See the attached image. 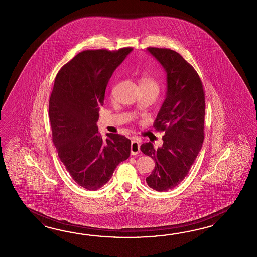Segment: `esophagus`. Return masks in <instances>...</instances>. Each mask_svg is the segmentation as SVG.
<instances>
[{
    "mask_svg": "<svg viewBox=\"0 0 257 257\" xmlns=\"http://www.w3.org/2000/svg\"><path fill=\"white\" fill-rule=\"evenodd\" d=\"M140 142H137L135 140H133L132 142H131V154L132 155H136L138 153L141 152V150H140Z\"/></svg>",
    "mask_w": 257,
    "mask_h": 257,
    "instance_id": "obj_1",
    "label": "esophagus"
}]
</instances>
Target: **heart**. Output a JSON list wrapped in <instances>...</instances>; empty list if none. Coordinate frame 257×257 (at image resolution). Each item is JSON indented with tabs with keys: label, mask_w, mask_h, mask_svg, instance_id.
I'll return each mask as SVG.
<instances>
[{
	"label": "heart",
	"mask_w": 257,
	"mask_h": 257,
	"mask_svg": "<svg viewBox=\"0 0 257 257\" xmlns=\"http://www.w3.org/2000/svg\"><path fill=\"white\" fill-rule=\"evenodd\" d=\"M139 87L143 88V89H151V90H155L158 91L159 84L158 82L151 76L150 74H142V76L139 78Z\"/></svg>",
	"instance_id": "heart-1"
}]
</instances>
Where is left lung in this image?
<instances>
[{"instance_id": "8db88e82", "label": "left lung", "mask_w": 257, "mask_h": 257, "mask_svg": "<svg viewBox=\"0 0 257 257\" xmlns=\"http://www.w3.org/2000/svg\"><path fill=\"white\" fill-rule=\"evenodd\" d=\"M164 67L167 91L153 126L164 131L163 146L146 142L141 146L155 162L148 186L159 192L178 186L197 158L204 142L205 93L197 71L179 53L169 49L148 48Z\"/></svg>"}]
</instances>
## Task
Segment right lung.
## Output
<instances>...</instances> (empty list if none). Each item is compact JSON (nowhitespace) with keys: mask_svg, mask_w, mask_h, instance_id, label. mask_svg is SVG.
Instances as JSON below:
<instances>
[{"mask_svg":"<svg viewBox=\"0 0 257 257\" xmlns=\"http://www.w3.org/2000/svg\"><path fill=\"white\" fill-rule=\"evenodd\" d=\"M131 50H84L55 79L49 107L52 141L71 178L87 190L104 186L131 154V140L107 133L104 141L96 122L108 81Z\"/></svg>","mask_w":257,"mask_h":257,"instance_id":"add662e5","label":"right lung"}]
</instances>
